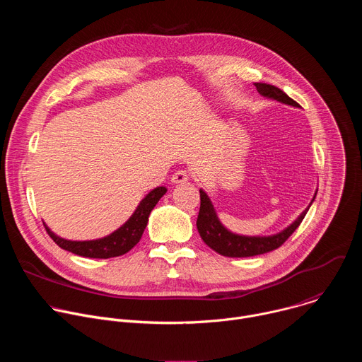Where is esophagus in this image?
<instances>
[{
  "mask_svg": "<svg viewBox=\"0 0 362 362\" xmlns=\"http://www.w3.org/2000/svg\"><path fill=\"white\" fill-rule=\"evenodd\" d=\"M189 180V173L186 170H177L173 176H172V183L179 185V183H186Z\"/></svg>",
  "mask_w": 362,
  "mask_h": 362,
  "instance_id": "34e87169",
  "label": "esophagus"
}]
</instances>
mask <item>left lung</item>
I'll return each mask as SVG.
<instances>
[{
    "mask_svg": "<svg viewBox=\"0 0 362 362\" xmlns=\"http://www.w3.org/2000/svg\"><path fill=\"white\" fill-rule=\"evenodd\" d=\"M255 87L264 97H269V98L278 100L281 103H285V105L299 107V105L295 100H292L288 94H285L281 88H278L275 86H271L267 83H255ZM314 199H315V196H314ZM314 199H313V202H314ZM309 206L298 216V219L292 225H289L286 229H284L282 232H279L276 235H272V236H242V235H235V233L229 232L219 222L211 199L200 189V209H199L196 226H197L199 235L203 239V242L211 249H214L215 252H218L223 256H229V257H247V256L268 253V252L282 246L284 242L300 225V222L303 221V218L309 209Z\"/></svg>",
    "mask_w": 362,
    "mask_h": 362,
    "instance_id": "8db88e82",
    "label": "left lung"
}]
</instances>
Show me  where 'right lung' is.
Wrapping results in <instances>:
<instances>
[{"label":"right lung","mask_w":362,"mask_h":362,"mask_svg":"<svg viewBox=\"0 0 362 362\" xmlns=\"http://www.w3.org/2000/svg\"><path fill=\"white\" fill-rule=\"evenodd\" d=\"M168 192L166 187L160 186L153 189L137 206V209L132 215V218L117 230H115L112 235L95 239V240H84V242H76V240H66L63 238H59L51 232L45 225V230L62 249H66L71 253H76L78 256L84 257H95V259H107V257H116L127 253L132 247H134L139 240L141 239V235L147 226L148 215L153 211L154 206L158 204L160 197Z\"/></svg>","instance_id":"add662e5"}]
</instances>
